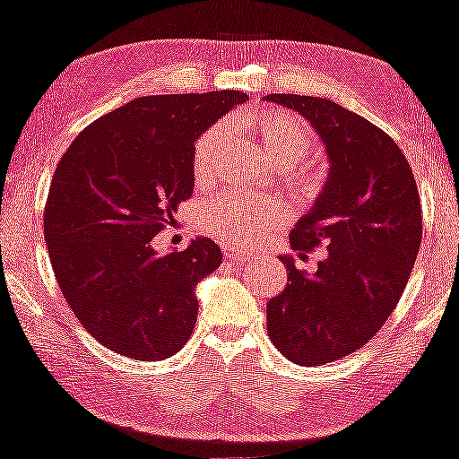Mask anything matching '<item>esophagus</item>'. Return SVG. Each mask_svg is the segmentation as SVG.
<instances>
[{"mask_svg":"<svg viewBox=\"0 0 459 459\" xmlns=\"http://www.w3.org/2000/svg\"><path fill=\"white\" fill-rule=\"evenodd\" d=\"M224 256L229 258V261L237 263V264H250V263L254 261L252 254H247V252H244V250H235V247H230V250H226Z\"/></svg>","mask_w":459,"mask_h":459,"instance_id":"esophagus-1","label":"esophagus"}]
</instances>
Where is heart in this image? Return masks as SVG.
I'll list each match as a JSON object with an SVG mask.
<instances>
[{"instance_id": "obj_1", "label": "heart", "mask_w": 459, "mask_h": 459, "mask_svg": "<svg viewBox=\"0 0 459 459\" xmlns=\"http://www.w3.org/2000/svg\"><path fill=\"white\" fill-rule=\"evenodd\" d=\"M247 128L252 130L258 147L275 167L290 169L306 192L318 186L312 170L292 169L314 149L312 128L299 115L278 108H261L247 117ZM229 139L226 124H215L198 136L192 149V175L198 186H209L218 175L220 152ZM284 220V209L272 201H250L239 195H215L201 207V226L215 239L233 246H254L269 230Z\"/></svg>"}]
</instances>
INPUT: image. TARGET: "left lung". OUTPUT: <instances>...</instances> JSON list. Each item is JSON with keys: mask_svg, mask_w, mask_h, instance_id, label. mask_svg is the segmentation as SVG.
Here are the masks:
<instances>
[{"mask_svg": "<svg viewBox=\"0 0 459 459\" xmlns=\"http://www.w3.org/2000/svg\"><path fill=\"white\" fill-rule=\"evenodd\" d=\"M264 100L301 113L325 143L327 184L290 230L306 256L327 247L314 275L282 256L289 284L267 303L273 346L299 366H325L368 344L411 278L423 235L417 181L397 143L340 104L297 93Z\"/></svg>", "mask_w": 459, "mask_h": 459, "instance_id": "1", "label": "left lung"}]
</instances>
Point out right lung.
<instances>
[{
    "instance_id": "add662e5",
    "label": "right lung",
    "mask_w": 459,
    "mask_h": 459,
    "mask_svg": "<svg viewBox=\"0 0 459 459\" xmlns=\"http://www.w3.org/2000/svg\"><path fill=\"white\" fill-rule=\"evenodd\" d=\"M246 100L241 91L136 98L87 126L59 160L44 241L70 310L108 351L156 361L190 338L195 289L222 252L201 237L160 256L152 239L192 196L195 141Z\"/></svg>"
}]
</instances>
